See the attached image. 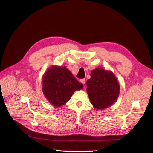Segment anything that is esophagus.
<instances>
[{
    "label": "esophagus",
    "mask_w": 153,
    "mask_h": 153,
    "mask_svg": "<svg viewBox=\"0 0 153 153\" xmlns=\"http://www.w3.org/2000/svg\"><path fill=\"white\" fill-rule=\"evenodd\" d=\"M80 82L81 83H82L83 84H85V79H80Z\"/></svg>",
    "instance_id": "obj_1"
}]
</instances>
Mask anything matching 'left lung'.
<instances>
[{"mask_svg":"<svg viewBox=\"0 0 153 153\" xmlns=\"http://www.w3.org/2000/svg\"><path fill=\"white\" fill-rule=\"evenodd\" d=\"M86 91L91 103L99 110L106 108L117 100L120 86L116 77L111 71L96 68L91 73L86 82Z\"/></svg>","mask_w":153,"mask_h":153,"instance_id":"8db88e82","label":"left lung"}]
</instances>
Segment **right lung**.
Returning a JSON list of instances; mask_svg holds the SVG:
<instances>
[{"label": "right lung", "mask_w": 153, "mask_h": 153, "mask_svg": "<svg viewBox=\"0 0 153 153\" xmlns=\"http://www.w3.org/2000/svg\"><path fill=\"white\" fill-rule=\"evenodd\" d=\"M42 85L45 97L55 106L66 103L76 90L83 87L65 67L50 68L43 78Z\"/></svg>", "instance_id": "right-lung-1"}]
</instances>
